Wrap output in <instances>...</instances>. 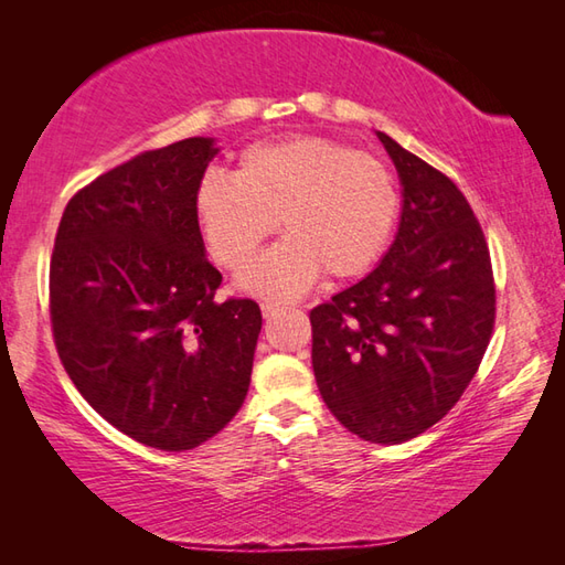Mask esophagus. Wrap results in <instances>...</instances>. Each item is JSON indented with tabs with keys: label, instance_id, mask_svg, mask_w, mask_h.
Here are the masks:
<instances>
[{
	"label": "esophagus",
	"instance_id": "obj_1",
	"mask_svg": "<svg viewBox=\"0 0 565 565\" xmlns=\"http://www.w3.org/2000/svg\"><path fill=\"white\" fill-rule=\"evenodd\" d=\"M284 308H286V306L279 303V301H262V313H264V318L279 313V310H284Z\"/></svg>",
	"mask_w": 565,
	"mask_h": 565
}]
</instances>
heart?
Here are the masks:
<instances>
[{"label": "heart", "instance_id": "obj_1", "mask_svg": "<svg viewBox=\"0 0 565 565\" xmlns=\"http://www.w3.org/2000/svg\"><path fill=\"white\" fill-rule=\"evenodd\" d=\"M203 237L221 267L239 271L276 233L286 235L243 274L262 296H298L320 271L352 279L386 252L401 191L386 164L320 136L257 142L235 174L211 170L196 191Z\"/></svg>", "mask_w": 565, "mask_h": 565}]
</instances>
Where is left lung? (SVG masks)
<instances>
[{"instance_id":"obj_1","label":"left lung","mask_w":565,"mask_h":565,"mask_svg":"<svg viewBox=\"0 0 565 565\" xmlns=\"http://www.w3.org/2000/svg\"><path fill=\"white\" fill-rule=\"evenodd\" d=\"M403 182L386 257L310 310L322 401L366 441L423 435L459 403L495 328L483 227L447 174L379 134Z\"/></svg>"}]
</instances>
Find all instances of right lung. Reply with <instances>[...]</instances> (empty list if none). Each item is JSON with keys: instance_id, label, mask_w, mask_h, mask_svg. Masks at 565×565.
I'll list each match as a JSON object with an SVG mask.
<instances>
[{"instance_id": "obj_1", "label": "right lung", "mask_w": 565, "mask_h": 565, "mask_svg": "<svg viewBox=\"0 0 565 565\" xmlns=\"http://www.w3.org/2000/svg\"><path fill=\"white\" fill-rule=\"evenodd\" d=\"M209 138L146 150L67 201L51 257L60 362L94 411L164 451L194 449L243 405L262 310L218 301L196 191Z\"/></svg>"}]
</instances>
